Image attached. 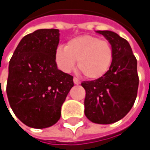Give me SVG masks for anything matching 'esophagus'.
Here are the masks:
<instances>
[{
  "mask_svg": "<svg viewBox=\"0 0 150 150\" xmlns=\"http://www.w3.org/2000/svg\"><path fill=\"white\" fill-rule=\"evenodd\" d=\"M73 81H74V83L75 84H80L81 83V81H80V80L78 79V78H76V77H74V79H73Z\"/></svg>",
  "mask_w": 150,
  "mask_h": 150,
  "instance_id": "obj_1",
  "label": "esophagus"
}]
</instances>
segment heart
<instances>
[{"label":"heart","instance_id":"obj_1","mask_svg":"<svg viewBox=\"0 0 150 150\" xmlns=\"http://www.w3.org/2000/svg\"><path fill=\"white\" fill-rule=\"evenodd\" d=\"M77 61L79 71L88 79H98L108 71L113 61V47L108 40L95 35H81L55 50V62L64 72L71 71Z\"/></svg>","mask_w":150,"mask_h":150}]
</instances>
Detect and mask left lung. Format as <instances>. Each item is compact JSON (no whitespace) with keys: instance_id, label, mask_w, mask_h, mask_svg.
<instances>
[{"instance_id":"1","label":"left lung","mask_w":150,"mask_h":150,"mask_svg":"<svg viewBox=\"0 0 150 150\" xmlns=\"http://www.w3.org/2000/svg\"><path fill=\"white\" fill-rule=\"evenodd\" d=\"M113 47V61L108 71L94 81H83L86 91L85 115L92 122L110 124L123 118L137 96V61L128 41L112 31H97Z\"/></svg>"}]
</instances>
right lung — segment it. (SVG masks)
Returning a JSON list of instances; mask_svg holds the SVG:
<instances>
[{"mask_svg": "<svg viewBox=\"0 0 150 150\" xmlns=\"http://www.w3.org/2000/svg\"><path fill=\"white\" fill-rule=\"evenodd\" d=\"M58 44V29H39L21 39L10 59L8 99L15 115L28 127L55 124L74 86L73 76L57 69Z\"/></svg>", "mask_w": 150, "mask_h": 150, "instance_id": "add662e5", "label": "right lung"}]
</instances>
